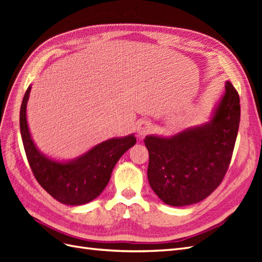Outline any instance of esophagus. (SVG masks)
<instances>
[{
  "label": "esophagus",
  "instance_id": "1",
  "mask_svg": "<svg viewBox=\"0 0 262 262\" xmlns=\"http://www.w3.org/2000/svg\"><path fill=\"white\" fill-rule=\"evenodd\" d=\"M150 128H152V124H150V122L147 120H140L137 123V132L141 137H143V136H145V134H147L149 132Z\"/></svg>",
  "mask_w": 262,
  "mask_h": 262
}]
</instances>
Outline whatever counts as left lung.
Wrapping results in <instances>:
<instances>
[{
  "label": "left lung",
  "instance_id": "8db88e82",
  "mask_svg": "<svg viewBox=\"0 0 262 262\" xmlns=\"http://www.w3.org/2000/svg\"><path fill=\"white\" fill-rule=\"evenodd\" d=\"M239 120L238 93L227 81L210 122L171 138H145L148 182L164 203L184 207L200 202L220 186L232 160Z\"/></svg>",
  "mask_w": 262,
  "mask_h": 262
}]
</instances>
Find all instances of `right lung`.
I'll return each mask as SVG.
<instances>
[{
    "mask_svg": "<svg viewBox=\"0 0 262 262\" xmlns=\"http://www.w3.org/2000/svg\"><path fill=\"white\" fill-rule=\"evenodd\" d=\"M30 90L31 86L24 95L19 125L31 171L39 185L59 202L68 205L91 202L106 188L119 158L137 143V139L131 134L107 140L71 162L50 160L39 152L28 130L26 107Z\"/></svg>",
    "mask_w": 262,
    "mask_h": 262,
    "instance_id": "obj_1",
    "label": "right lung"
}]
</instances>
